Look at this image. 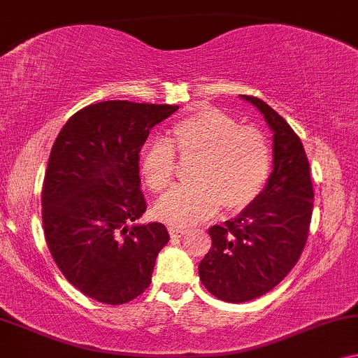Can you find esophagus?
Segmentation results:
<instances>
[{"label":"esophagus","mask_w":358,"mask_h":358,"mask_svg":"<svg viewBox=\"0 0 358 358\" xmlns=\"http://www.w3.org/2000/svg\"><path fill=\"white\" fill-rule=\"evenodd\" d=\"M169 231H170V235L175 236V238H180V236H183L188 230L183 227H177V225H169Z\"/></svg>","instance_id":"1"}]
</instances>
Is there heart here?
I'll list each match as a JSON object with an SVG mask.
<instances>
[{
    "label": "heart",
    "instance_id": "1",
    "mask_svg": "<svg viewBox=\"0 0 358 358\" xmlns=\"http://www.w3.org/2000/svg\"><path fill=\"white\" fill-rule=\"evenodd\" d=\"M175 148L183 159H196L193 185L169 191L155 204L165 222L186 227L225 213L245 210L256 201L273 167L271 144L263 131L241 127L222 110L198 105L170 128L169 143L150 144L141 159V173L152 191L172 185L177 169Z\"/></svg>",
    "mask_w": 358,
    "mask_h": 358
}]
</instances>
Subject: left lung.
Returning <instances> with one entry per match:
<instances>
[{"instance_id":"1","label":"left lung","mask_w":358,"mask_h":358,"mask_svg":"<svg viewBox=\"0 0 358 358\" xmlns=\"http://www.w3.org/2000/svg\"><path fill=\"white\" fill-rule=\"evenodd\" d=\"M241 99L273 129V172L253 204L209 229L213 246L199 263V279L230 303L268 294L290 273L305 248L313 213V183L300 138L263 100Z\"/></svg>"}]
</instances>
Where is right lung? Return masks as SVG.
I'll return each instance as SVG.
<instances>
[{"label": "right lung", "mask_w": 358, "mask_h": 358, "mask_svg": "<svg viewBox=\"0 0 358 358\" xmlns=\"http://www.w3.org/2000/svg\"><path fill=\"white\" fill-rule=\"evenodd\" d=\"M177 105L107 100L74 113L50 152L42 222L55 263L90 299L128 303L148 289L164 224L131 225L145 213L139 152Z\"/></svg>", "instance_id": "add662e5"}]
</instances>
